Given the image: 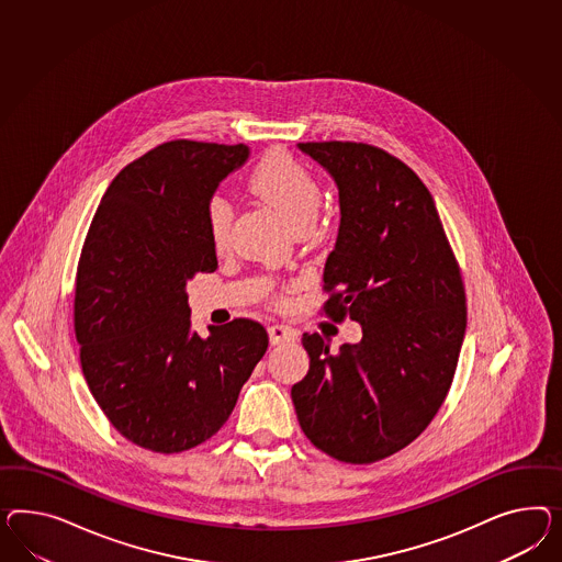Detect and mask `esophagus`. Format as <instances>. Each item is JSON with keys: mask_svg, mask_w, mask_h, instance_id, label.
<instances>
[{"mask_svg": "<svg viewBox=\"0 0 562 562\" xmlns=\"http://www.w3.org/2000/svg\"><path fill=\"white\" fill-rule=\"evenodd\" d=\"M268 334H270V344L272 346H280V344H286V341H294L299 334L289 327V325H280V323H276V325H270V329H268Z\"/></svg>", "mask_w": 562, "mask_h": 562, "instance_id": "1", "label": "esophagus"}]
</instances>
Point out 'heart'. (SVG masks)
Masks as SVG:
<instances>
[{
	"mask_svg": "<svg viewBox=\"0 0 562 562\" xmlns=\"http://www.w3.org/2000/svg\"><path fill=\"white\" fill-rule=\"evenodd\" d=\"M249 186L254 194H258L282 214L292 228L313 223L317 216L321 204L319 183L289 153L273 151L266 155L254 169ZM231 221V200L225 196L211 198L206 206V225L216 249H223L227 245Z\"/></svg>",
	"mask_w": 562,
	"mask_h": 562,
	"instance_id": "obj_1",
	"label": "heart"
}]
</instances>
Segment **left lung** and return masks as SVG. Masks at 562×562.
Instances as JSON below:
<instances>
[{
  "instance_id": "obj_1",
  "label": "left lung",
  "mask_w": 562,
  "mask_h": 562,
  "mask_svg": "<svg viewBox=\"0 0 562 562\" xmlns=\"http://www.w3.org/2000/svg\"><path fill=\"white\" fill-rule=\"evenodd\" d=\"M334 180L339 228L325 311L362 327L339 349L304 334L308 372L290 391L304 436L370 464L415 440L443 403L467 331V296L436 202L415 171L364 143H299Z\"/></svg>"
}]
</instances>
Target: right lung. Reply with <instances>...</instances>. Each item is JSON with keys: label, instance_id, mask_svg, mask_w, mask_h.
I'll return each instance as SVG.
<instances>
[{"label": "right lung", "instance_id": "obj_1", "mask_svg": "<svg viewBox=\"0 0 562 562\" xmlns=\"http://www.w3.org/2000/svg\"><path fill=\"white\" fill-rule=\"evenodd\" d=\"M247 145L171 140L108 186L81 249L76 337L83 376L126 440L173 454L209 440L268 349L258 321L192 331L188 282L218 268L206 206Z\"/></svg>", "mask_w": 562, "mask_h": 562}]
</instances>
